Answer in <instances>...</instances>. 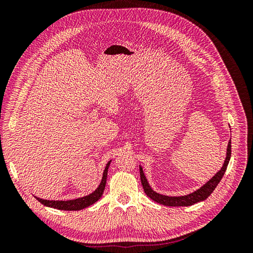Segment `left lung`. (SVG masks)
I'll list each match as a JSON object with an SVG mask.
<instances>
[{
    "label": "left lung",
    "mask_w": 253,
    "mask_h": 253,
    "mask_svg": "<svg viewBox=\"0 0 253 253\" xmlns=\"http://www.w3.org/2000/svg\"><path fill=\"white\" fill-rule=\"evenodd\" d=\"M226 154L227 155H226L225 163L223 167H221V169L214 175L209 181H207L203 187L194 191V192L190 193L188 195H183V196H168V195H163L155 192V191L153 190L149 185L148 179L145 177V175L142 171V168L139 166L140 180H141V185H142L144 193L154 202L162 204L164 206H169V207H183V206L188 207V206H192L196 203L203 202L206 200V198H208L213 191L215 190L216 186L219 183L220 179L223 178V176L227 170L229 160H230V157H231V139L228 142Z\"/></svg>",
    "instance_id": "left-lung-1"
}]
</instances>
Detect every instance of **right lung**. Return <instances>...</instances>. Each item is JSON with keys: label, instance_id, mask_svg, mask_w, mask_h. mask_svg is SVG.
I'll return each mask as SVG.
<instances>
[{"label": "right lung", "instance_id": "right-lung-1", "mask_svg": "<svg viewBox=\"0 0 253 253\" xmlns=\"http://www.w3.org/2000/svg\"><path fill=\"white\" fill-rule=\"evenodd\" d=\"M112 160L106 164L105 169L103 171L102 175V179L100 185L94 191L93 193H90L86 196L79 197V198H75V200H70V201H48V200H42V198H39L35 196L38 201H39L42 205L50 207V208H55L58 210H66V211H78L82 210L86 207H89L90 205L95 204L99 198H100L103 194V191L106 185V177H108V170Z\"/></svg>", "mask_w": 253, "mask_h": 253}]
</instances>
